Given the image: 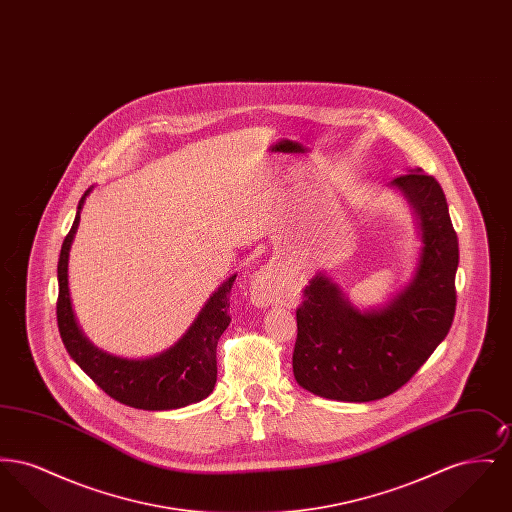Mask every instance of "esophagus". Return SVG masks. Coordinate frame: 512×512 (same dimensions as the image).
Listing matches in <instances>:
<instances>
[{
	"label": "esophagus",
	"mask_w": 512,
	"mask_h": 512,
	"mask_svg": "<svg viewBox=\"0 0 512 512\" xmlns=\"http://www.w3.org/2000/svg\"><path fill=\"white\" fill-rule=\"evenodd\" d=\"M284 292V280L278 270L261 268L249 280V297L257 307H270L280 301Z\"/></svg>",
	"instance_id": "1"
}]
</instances>
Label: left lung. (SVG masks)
Here are the masks:
<instances>
[{"mask_svg": "<svg viewBox=\"0 0 512 512\" xmlns=\"http://www.w3.org/2000/svg\"><path fill=\"white\" fill-rule=\"evenodd\" d=\"M403 197L418 247L413 270L386 301L359 307L326 272H317L297 309L293 376L318 397L366 403L413 378L445 340L455 317L459 240L443 190L422 169L386 184Z\"/></svg>", "mask_w": 512, "mask_h": 512, "instance_id": "8db88e82", "label": "left lung"}]
</instances>
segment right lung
Returning a JSON list of instances; mask_svg holds the SVG:
<instances>
[{"mask_svg": "<svg viewBox=\"0 0 512 512\" xmlns=\"http://www.w3.org/2000/svg\"><path fill=\"white\" fill-rule=\"evenodd\" d=\"M92 190L94 186H90L78 201L73 228L63 242L57 265V324L67 353L101 390L128 407L171 411L203 401L213 393L217 384V343L230 324L228 295L236 274L226 278L209 295L188 330L161 353L128 359L94 345L76 320L69 290L71 247L80 224V213Z\"/></svg>", "mask_w": 512, "mask_h": 512, "instance_id": "right-lung-1", "label": "right lung"}]
</instances>
